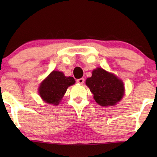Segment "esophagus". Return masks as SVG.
Returning a JSON list of instances; mask_svg holds the SVG:
<instances>
[{
    "mask_svg": "<svg viewBox=\"0 0 157 157\" xmlns=\"http://www.w3.org/2000/svg\"><path fill=\"white\" fill-rule=\"evenodd\" d=\"M77 83H80V84H83V83H84V78H78L76 80Z\"/></svg>",
    "mask_w": 157,
    "mask_h": 157,
    "instance_id": "34e87169",
    "label": "esophagus"
}]
</instances>
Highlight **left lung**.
<instances>
[{"mask_svg": "<svg viewBox=\"0 0 157 157\" xmlns=\"http://www.w3.org/2000/svg\"><path fill=\"white\" fill-rule=\"evenodd\" d=\"M86 84L94 94L96 102L102 106L115 105L123 97L124 83L115 75L98 68L92 72Z\"/></svg>", "mask_w": 157, "mask_h": 157, "instance_id": "left-lung-1", "label": "left lung"}]
</instances>
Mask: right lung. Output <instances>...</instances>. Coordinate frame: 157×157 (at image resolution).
<instances>
[{
    "label": "right lung",
    "mask_w": 157,
    "mask_h": 157,
    "mask_svg": "<svg viewBox=\"0 0 157 157\" xmlns=\"http://www.w3.org/2000/svg\"><path fill=\"white\" fill-rule=\"evenodd\" d=\"M74 83L73 77L65 76L62 72L53 71L40 84L39 94L44 101L58 105L68 87Z\"/></svg>",
    "instance_id": "add662e5"
}]
</instances>
